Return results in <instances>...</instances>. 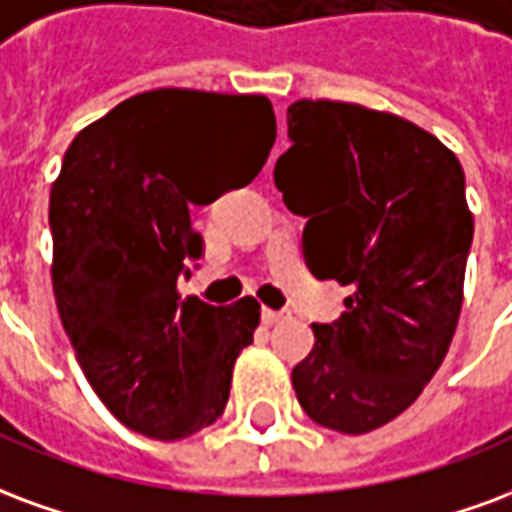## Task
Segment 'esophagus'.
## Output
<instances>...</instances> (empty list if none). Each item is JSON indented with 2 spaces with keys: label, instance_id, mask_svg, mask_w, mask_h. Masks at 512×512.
Masks as SVG:
<instances>
[{
  "label": "esophagus",
  "instance_id": "34e87169",
  "mask_svg": "<svg viewBox=\"0 0 512 512\" xmlns=\"http://www.w3.org/2000/svg\"><path fill=\"white\" fill-rule=\"evenodd\" d=\"M283 319H289V311H272V308H264V311H261V322L264 324H278V322H283Z\"/></svg>",
  "mask_w": 512,
  "mask_h": 512
}]
</instances>
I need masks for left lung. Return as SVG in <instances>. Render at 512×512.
Wrapping results in <instances>:
<instances>
[{"label":"left lung","instance_id":"left-lung-1","mask_svg":"<svg viewBox=\"0 0 512 512\" xmlns=\"http://www.w3.org/2000/svg\"><path fill=\"white\" fill-rule=\"evenodd\" d=\"M286 122L275 185L308 218L305 261L352 289L341 319L313 324L294 393L313 423L368 434L417 401L453 341L475 234L464 169L428 130L357 103L297 100Z\"/></svg>","mask_w":512,"mask_h":512}]
</instances>
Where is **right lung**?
I'll return each mask as SVG.
<instances>
[{
  "label": "right lung",
  "instance_id": "add662e5",
  "mask_svg": "<svg viewBox=\"0 0 512 512\" xmlns=\"http://www.w3.org/2000/svg\"><path fill=\"white\" fill-rule=\"evenodd\" d=\"M275 144L264 95L152 89L81 130L51 185V283L92 390L119 423L177 442L218 420L261 305L179 297L204 251L193 204L248 185Z\"/></svg>",
  "mask_w": 512,
  "mask_h": 512
}]
</instances>
